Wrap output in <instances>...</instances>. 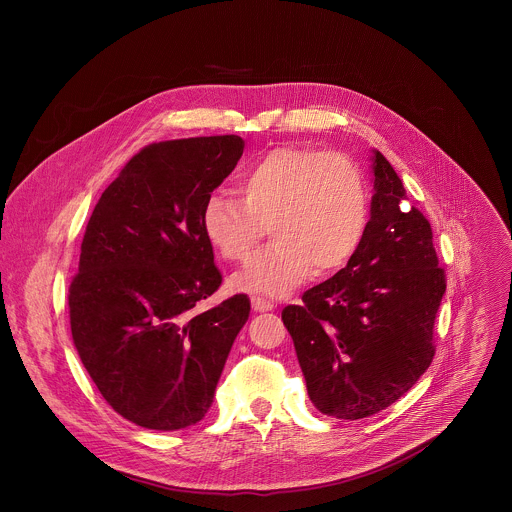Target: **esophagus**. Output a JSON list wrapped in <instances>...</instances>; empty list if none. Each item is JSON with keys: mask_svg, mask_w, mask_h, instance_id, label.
<instances>
[{"mask_svg": "<svg viewBox=\"0 0 512 512\" xmlns=\"http://www.w3.org/2000/svg\"><path fill=\"white\" fill-rule=\"evenodd\" d=\"M250 301H252V309L254 311H272L276 307L274 301H270L266 297H260V295H252Z\"/></svg>", "mask_w": 512, "mask_h": 512, "instance_id": "esophagus-1", "label": "esophagus"}]
</instances>
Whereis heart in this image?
Returning a JSON list of instances; mask_svg holds the SVG:
<instances>
[{"label":"heart","instance_id":"heart-1","mask_svg":"<svg viewBox=\"0 0 512 512\" xmlns=\"http://www.w3.org/2000/svg\"><path fill=\"white\" fill-rule=\"evenodd\" d=\"M240 193L211 195L201 213L205 238L228 262L246 260L270 224L274 242L234 274L236 290L284 295L311 272L341 270L363 242L365 179L341 153L274 147L242 173Z\"/></svg>","mask_w":512,"mask_h":512}]
</instances>
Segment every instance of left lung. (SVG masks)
Instances as JSON below:
<instances>
[{
    "label": "left lung",
    "instance_id": "left-lung-1",
    "mask_svg": "<svg viewBox=\"0 0 512 512\" xmlns=\"http://www.w3.org/2000/svg\"><path fill=\"white\" fill-rule=\"evenodd\" d=\"M365 236L343 270L288 305L290 331L313 406L339 420L368 418L404 396L434 359L445 293L432 226L372 149Z\"/></svg>",
    "mask_w": 512,
    "mask_h": 512
}]
</instances>
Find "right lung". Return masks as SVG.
<instances>
[{
    "label": "right lung",
    "mask_w": 512,
    "mask_h": 512,
    "mask_svg": "<svg viewBox=\"0 0 512 512\" xmlns=\"http://www.w3.org/2000/svg\"><path fill=\"white\" fill-rule=\"evenodd\" d=\"M242 151L238 136L144 147L88 220L69 290L74 347L104 400L147 430L205 418L248 321L242 293L195 311L222 282L203 205Z\"/></svg>",
    "instance_id": "1"
}]
</instances>
